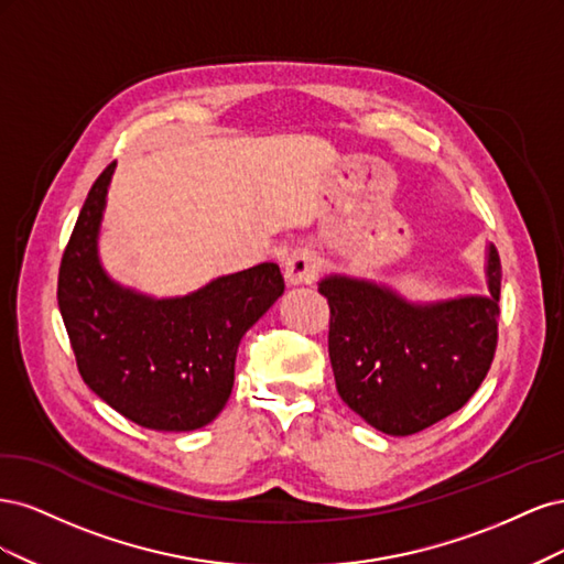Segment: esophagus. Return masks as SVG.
Masks as SVG:
<instances>
[{
	"label": "esophagus",
	"instance_id": "obj_1",
	"mask_svg": "<svg viewBox=\"0 0 564 564\" xmlns=\"http://www.w3.org/2000/svg\"><path fill=\"white\" fill-rule=\"evenodd\" d=\"M319 272L315 253L308 249H294L284 261V278L289 284H313Z\"/></svg>",
	"mask_w": 564,
	"mask_h": 564
}]
</instances>
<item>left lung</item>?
<instances>
[{
    "instance_id": "obj_1",
    "label": "left lung",
    "mask_w": 564,
    "mask_h": 564,
    "mask_svg": "<svg viewBox=\"0 0 564 564\" xmlns=\"http://www.w3.org/2000/svg\"><path fill=\"white\" fill-rule=\"evenodd\" d=\"M487 296L412 303L386 284L329 275V360L336 390L386 435H414L458 412L497 352L501 261L487 249Z\"/></svg>"
}]
</instances>
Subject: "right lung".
Wrapping results in <instances>:
<instances>
[{
  "mask_svg": "<svg viewBox=\"0 0 564 564\" xmlns=\"http://www.w3.org/2000/svg\"><path fill=\"white\" fill-rule=\"evenodd\" d=\"M112 172L115 162L91 185L58 270L77 369L100 400L143 429L197 431L226 406L237 346L282 296L284 278L275 263H259L176 299L117 284L98 259Z\"/></svg>",
  "mask_w": 564,
  "mask_h": 564,
  "instance_id": "add662e5",
  "label": "right lung"
}]
</instances>
